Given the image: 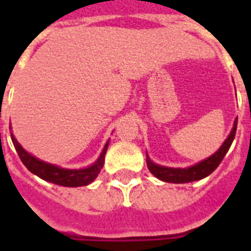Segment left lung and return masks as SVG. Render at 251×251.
Listing matches in <instances>:
<instances>
[{
    "instance_id": "left-lung-1",
    "label": "left lung",
    "mask_w": 251,
    "mask_h": 251,
    "mask_svg": "<svg viewBox=\"0 0 251 251\" xmlns=\"http://www.w3.org/2000/svg\"><path fill=\"white\" fill-rule=\"evenodd\" d=\"M237 124L238 118L234 121V126H232L230 134L227 137L225 142L222 144V147L216 151L212 156L208 158H205L200 163L195 164L192 167L188 168H169V167H163V165H157L154 164L148 157L147 154V165L151 174L154 175L157 179L167 181V183H175V184H183V183H191V181H196V180H201L207 177L208 175H211L215 171L219 164L222 163L223 157L226 156V153L228 152V149L231 147L234 137H235V131H237Z\"/></svg>"
}]
</instances>
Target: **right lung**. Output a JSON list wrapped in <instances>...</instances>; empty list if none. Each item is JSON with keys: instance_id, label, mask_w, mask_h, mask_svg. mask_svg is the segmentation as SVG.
<instances>
[{"instance_id": "obj_1", "label": "right lung", "mask_w": 251, "mask_h": 251, "mask_svg": "<svg viewBox=\"0 0 251 251\" xmlns=\"http://www.w3.org/2000/svg\"><path fill=\"white\" fill-rule=\"evenodd\" d=\"M10 137H12V142H13L14 148L19 153L21 161L32 174L39 176L40 179L46 180V181H50V183H53V184L57 185H63V187H82V185H87L90 183H93L94 180L97 179L100 169L103 168L104 154H106V151H107V147H109V141H107L102 153L99 154L98 160L87 168L66 169L36 158L35 156L29 154L24 148L20 145L13 134H10Z\"/></svg>"}]
</instances>
